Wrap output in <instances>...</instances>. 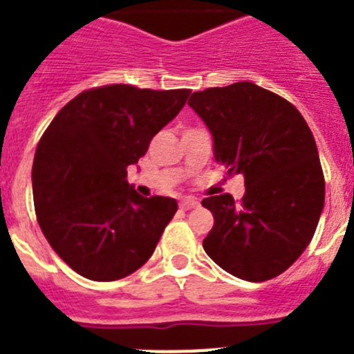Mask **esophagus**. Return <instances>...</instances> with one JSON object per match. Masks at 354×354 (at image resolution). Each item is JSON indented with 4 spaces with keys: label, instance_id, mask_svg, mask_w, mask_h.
Returning <instances> with one entry per match:
<instances>
[{
    "label": "esophagus",
    "instance_id": "esophagus-1",
    "mask_svg": "<svg viewBox=\"0 0 354 354\" xmlns=\"http://www.w3.org/2000/svg\"><path fill=\"white\" fill-rule=\"evenodd\" d=\"M198 200L196 198H192V196H187V198H184L183 202H180V209H184V211H189V209H195V207H198Z\"/></svg>",
    "mask_w": 354,
    "mask_h": 354
}]
</instances>
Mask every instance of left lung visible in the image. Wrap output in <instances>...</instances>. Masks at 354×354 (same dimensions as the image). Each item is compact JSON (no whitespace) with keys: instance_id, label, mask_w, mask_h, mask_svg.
<instances>
[{"instance_id":"left-lung-1","label":"left lung","mask_w":354,"mask_h":354,"mask_svg":"<svg viewBox=\"0 0 354 354\" xmlns=\"http://www.w3.org/2000/svg\"><path fill=\"white\" fill-rule=\"evenodd\" d=\"M212 136L216 162L245 177L241 204L207 196L214 216L204 250L221 270L264 282L298 261L324 207V177L305 118L289 101L250 81L189 97Z\"/></svg>"}]
</instances>
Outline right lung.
I'll return each instance as SVG.
<instances>
[{
	"mask_svg": "<svg viewBox=\"0 0 354 354\" xmlns=\"http://www.w3.org/2000/svg\"><path fill=\"white\" fill-rule=\"evenodd\" d=\"M189 93L129 84L86 90L40 138L31 170L37 220L58 257L81 277L118 280L154 253L177 202L143 198L127 183V167L138 162Z\"/></svg>",
	"mask_w": 354,
	"mask_h": 354,
	"instance_id": "1",
	"label": "right lung"
}]
</instances>
